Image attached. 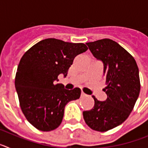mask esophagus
Instances as JSON below:
<instances>
[{
	"instance_id": "34e87169",
	"label": "esophagus",
	"mask_w": 148,
	"mask_h": 148,
	"mask_svg": "<svg viewBox=\"0 0 148 148\" xmlns=\"http://www.w3.org/2000/svg\"><path fill=\"white\" fill-rule=\"evenodd\" d=\"M87 94H85L84 92H82V94H81V97L82 98H84V97H85V96H87Z\"/></svg>"
}]
</instances>
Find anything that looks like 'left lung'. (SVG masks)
<instances>
[{
  "instance_id": "1",
  "label": "left lung",
  "mask_w": 148,
  "mask_h": 148,
  "mask_svg": "<svg viewBox=\"0 0 148 148\" xmlns=\"http://www.w3.org/2000/svg\"><path fill=\"white\" fill-rule=\"evenodd\" d=\"M95 58L104 64L108 95L101 101L92 95V109L84 111V119L92 130L105 132L122 124L133 110L140 92L138 68L126 49L111 39L87 43Z\"/></svg>"
}]
</instances>
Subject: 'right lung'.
<instances>
[{"mask_svg": "<svg viewBox=\"0 0 148 148\" xmlns=\"http://www.w3.org/2000/svg\"><path fill=\"white\" fill-rule=\"evenodd\" d=\"M87 49L82 43L47 38L22 56L15 75V89L23 115L38 130L56 129L62 121L66 104L80 98V89L66 90L56 81L60 74L66 77L75 56Z\"/></svg>", "mask_w": 148, "mask_h": 148, "instance_id": "1", "label": "right lung"}]
</instances>
